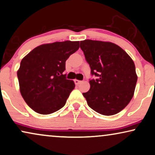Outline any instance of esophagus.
Listing matches in <instances>:
<instances>
[{
	"instance_id": "1",
	"label": "esophagus",
	"mask_w": 155,
	"mask_h": 155,
	"mask_svg": "<svg viewBox=\"0 0 155 155\" xmlns=\"http://www.w3.org/2000/svg\"><path fill=\"white\" fill-rule=\"evenodd\" d=\"M81 82H82L81 81H80V80H78V79H75V80H74V83H75L76 85L80 84Z\"/></svg>"
}]
</instances>
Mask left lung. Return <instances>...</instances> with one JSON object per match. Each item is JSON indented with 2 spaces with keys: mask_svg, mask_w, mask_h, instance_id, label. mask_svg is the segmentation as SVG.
<instances>
[{
  "mask_svg": "<svg viewBox=\"0 0 155 155\" xmlns=\"http://www.w3.org/2000/svg\"><path fill=\"white\" fill-rule=\"evenodd\" d=\"M80 48L91 67V88L84 93L87 103L99 114L110 116L126 107L132 99L138 79L130 57L114 43L85 40Z\"/></svg>",
  "mask_w": 155,
  "mask_h": 155,
  "instance_id": "left-lung-1",
  "label": "left lung"
}]
</instances>
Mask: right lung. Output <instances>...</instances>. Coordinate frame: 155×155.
Instances as JSON below:
<instances>
[{"instance_id":"right-lung-1","label":"right lung","mask_w":155,"mask_h":155,"mask_svg":"<svg viewBox=\"0 0 155 155\" xmlns=\"http://www.w3.org/2000/svg\"><path fill=\"white\" fill-rule=\"evenodd\" d=\"M78 48L79 41L48 43L35 48L21 60L17 71L19 90L35 112L49 114L64 106L75 87L63 74L65 62Z\"/></svg>"}]
</instances>
